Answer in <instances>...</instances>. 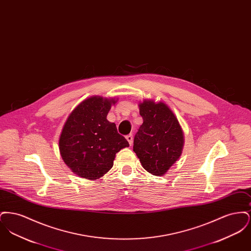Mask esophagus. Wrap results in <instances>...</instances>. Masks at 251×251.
Segmentation results:
<instances>
[{"mask_svg": "<svg viewBox=\"0 0 251 251\" xmlns=\"http://www.w3.org/2000/svg\"><path fill=\"white\" fill-rule=\"evenodd\" d=\"M126 139L128 140V142H129V144L131 146V144H132V140H133V136H132V134H131V133L128 134V135L126 136Z\"/></svg>", "mask_w": 251, "mask_h": 251, "instance_id": "esophagus-1", "label": "esophagus"}]
</instances>
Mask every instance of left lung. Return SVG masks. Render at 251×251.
<instances>
[{"label":"left lung","mask_w":251,"mask_h":251,"mask_svg":"<svg viewBox=\"0 0 251 251\" xmlns=\"http://www.w3.org/2000/svg\"><path fill=\"white\" fill-rule=\"evenodd\" d=\"M139 113L143 124L134 136L133 151L148 172L163 176L181 155L183 131L164 102L145 100L139 103Z\"/></svg>","instance_id":"1"}]
</instances>
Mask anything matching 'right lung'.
<instances>
[{
    "label": "right lung",
    "mask_w": 251,
    "mask_h": 251,
    "mask_svg": "<svg viewBox=\"0 0 251 251\" xmlns=\"http://www.w3.org/2000/svg\"><path fill=\"white\" fill-rule=\"evenodd\" d=\"M115 99L90 97L72 111L59 138V151L65 164L84 179H97L112 168L116 153L129 147L108 121V112Z\"/></svg>",
    "instance_id": "right-lung-1"
}]
</instances>
